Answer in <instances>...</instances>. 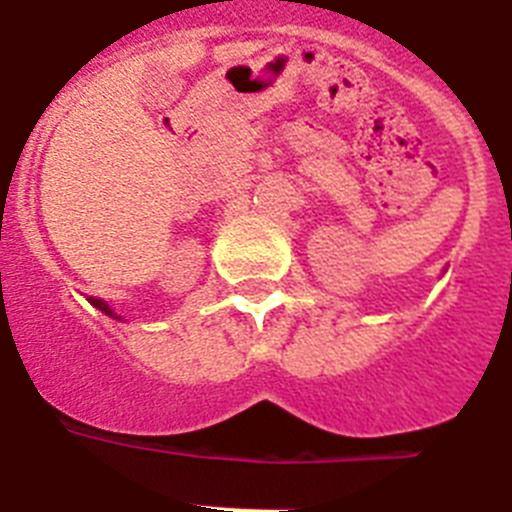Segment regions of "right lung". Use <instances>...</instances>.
I'll use <instances>...</instances> for the list:
<instances>
[{
    "instance_id": "add662e5",
    "label": "right lung",
    "mask_w": 512,
    "mask_h": 512,
    "mask_svg": "<svg viewBox=\"0 0 512 512\" xmlns=\"http://www.w3.org/2000/svg\"><path fill=\"white\" fill-rule=\"evenodd\" d=\"M90 304H93V307H98V309H101V312H106V315L117 317V315H114V312H111V309H109V304H106V302H101V299H93V296H90Z\"/></svg>"
}]
</instances>
